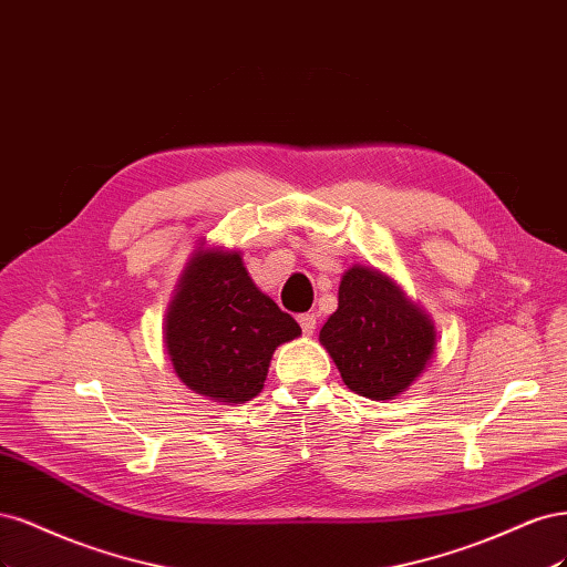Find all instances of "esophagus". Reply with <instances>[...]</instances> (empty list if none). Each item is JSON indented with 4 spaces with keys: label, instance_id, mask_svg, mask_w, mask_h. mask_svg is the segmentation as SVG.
I'll list each match as a JSON object with an SVG mask.
<instances>
[{
    "label": "esophagus",
    "instance_id": "1",
    "mask_svg": "<svg viewBox=\"0 0 567 567\" xmlns=\"http://www.w3.org/2000/svg\"><path fill=\"white\" fill-rule=\"evenodd\" d=\"M299 324H301V332L310 337V334L316 332V327H318V318H316L313 313H303V316H299Z\"/></svg>",
    "mask_w": 567,
    "mask_h": 567
}]
</instances>
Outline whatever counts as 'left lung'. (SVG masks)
Returning a JSON list of instances; mask_svg holds the SVG:
<instances>
[{
	"label": "left lung",
	"mask_w": 567,
	"mask_h": 567,
	"mask_svg": "<svg viewBox=\"0 0 567 567\" xmlns=\"http://www.w3.org/2000/svg\"><path fill=\"white\" fill-rule=\"evenodd\" d=\"M351 391L389 400L422 374L433 353V324L389 278L353 266L339 285V308L320 330Z\"/></svg>",
	"instance_id": "1"
}]
</instances>
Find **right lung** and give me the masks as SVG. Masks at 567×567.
Segmentation results:
<instances>
[{
  "label": "right lung",
  "instance_id": "1",
  "mask_svg": "<svg viewBox=\"0 0 567 567\" xmlns=\"http://www.w3.org/2000/svg\"><path fill=\"white\" fill-rule=\"evenodd\" d=\"M299 334L297 320L254 287L237 251H197L164 324L176 374L224 403L259 395L272 351Z\"/></svg>",
  "mask_w": 567,
  "mask_h": 567
}]
</instances>
